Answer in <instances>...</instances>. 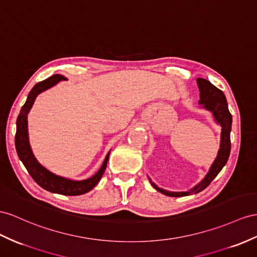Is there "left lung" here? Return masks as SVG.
I'll return each mask as SVG.
<instances>
[{"label":"left lung","instance_id":"left-lung-1","mask_svg":"<svg viewBox=\"0 0 257 257\" xmlns=\"http://www.w3.org/2000/svg\"><path fill=\"white\" fill-rule=\"evenodd\" d=\"M197 85L200 89V104H202L206 109L213 113L216 121L221 126V140H220V149L218 155H217L215 162L210 167L208 174L206 175L199 185L194 187L189 192H170L166 190L161 189L151 181L152 186L162 192L163 194L168 196H186L191 193H199L202 190L209 186V183L214 180L215 177L219 174L222 167L226 165V163L230 155V149H231V142H230V131H231L232 116L228 109V104L225 94L218 88H216L214 84L210 83L206 79L197 78Z\"/></svg>","mask_w":257,"mask_h":257}]
</instances>
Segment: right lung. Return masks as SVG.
Masks as SVG:
<instances>
[{
	"label": "right lung",
	"mask_w": 257,
	"mask_h": 257,
	"mask_svg": "<svg viewBox=\"0 0 257 257\" xmlns=\"http://www.w3.org/2000/svg\"><path fill=\"white\" fill-rule=\"evenodd\" d=\"M61 80H66V78L62 75H53L41 82H38L35 87L31 89L28 94L27 101L23 105L21 113H19L17 117L15 147L19 159L23 162L25 167L27 168L28 173L32 177V179H34L39 186L53 193H58L63 195H80L89 192L90 190L93 189L97 185V182L100 181L104 174V170L106 168L109 153L105 157L102 167L94 176H92L91 178L85 180L74 181L52 174L48 169H45L43 166H41L36 160L34 154H32L28 140L27 114L29 113L37 95L39 93H41L42 91L53 87L54 84H56Z\"/></svg>",
	"instance_id": "obj_1"
}]
</instances>
